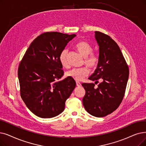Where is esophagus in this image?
I'll list each match as a JSON object with an SVG mask.
<instances>
[{
	"instance_id": "34e87169",
	"label": "esophagus",
	"mask_w": 146,
	"mask_h": 146,
	"mask_svg": "<svg viewBox=\"0 0 146 146\" xmlns=\"http://www.w3.org/2000/svg\"><path fill=\"white\" fill-rule=\"evenodd\" d=\"M76 85H77V86H78V87H80V86H82V85H81V84L79 82H76Z\"/></svg>"
}]
</instances>
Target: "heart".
Segmentation results:
<instances>
[{
  "mask_svg": "<svg viewBox=\"0 0 146 146\" xmlns=\"http://www.w3.org/2000/svg\"><path fill=\"white\" fill-rule=\"evenodd\" d=\"M75 47L79 54L84 57V63H85V65L92 69L97 68L99 64L98 56L92 52L93 48L90 43L86 41H80L76 43ZM67 54L68 50L64 49L61 52L59 56L60 62L64 67H67L68 66ZM89 73H90L89 69L86 67H83L73 68L67 71L66 74L68 78H72L76 81H80L87 76Z\"/></svg>",
  "mask_w": 146,
  "mask_h": 146,
  "instance_id": "heart-1",
  "label": "heart"
}]
</instances>
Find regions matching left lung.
Returning <instances> with one entry per match:
<instances>
[{
    "label": "left lung",
    "mask_w": 146,
    "mask_h": 146,
    "mask_svg": "<svg viewBox=\"0 0 146 146\" xmlns=\"http://www.w3.org/2000/svg\"><path fill=\"white\" fill-rule=\"evenodd\" d=\"M99 46V64L89 79L101 83H85L83 98L85 110L90 115L104 117L116 110L122 103L129 77V68L119 46L109 35L95 31Z\"/></svg>",
    "instance_id": "left-lung-1"
}]
</instances>
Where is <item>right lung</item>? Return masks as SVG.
I'll return each instance as SVG.
<instances>
[{
	"label": "right lung",
	"instance_id": "add662e5",
	"mask_svg": "<svg viewBox=\"0 0 146 146\" xmlns=\"http://www.w3.org/2000/svg\"><path fill=\"white\" fill-rule=\"evenodd\" d=\"M76 36L60 32L41 34L31 42L19 64L21 97L38 117L51 118L60 115L75 88L72 78L59 80L64 75L59 56Z\"/></svg>",
	"mask_w": 146,
	"mask_h": 146
}]
</instances>
